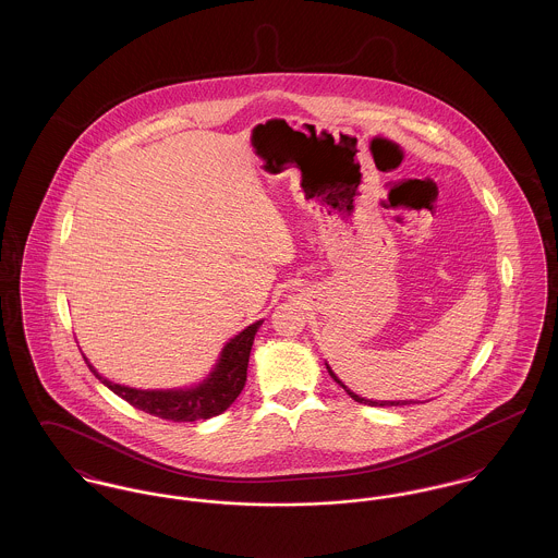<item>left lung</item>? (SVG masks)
Masks as SVG:
<instances>
[{
	"mask_svg": "<svg viewBox=\"0 0 558 558\" xmlns=\"http://www.w3.org/2000/svg\"><path fill=\"white\" fill-rule=\"evenodd\" d=\"M326 368H328V374H330V376H332V378H335V380L345 389L347 396L355 399V401H360V403H368V405H408V403H410V401H372V399L360 398V396H355L353 391H349V389H347L345 385L339 380V376H337L335 372L330 371V366H328V364H326Z\"/></svg>",
	"mask_w": 558,
	"mask_h": 558,
	"instance_id": "obj_1",
	"label": "left lung"
}]
</instances>
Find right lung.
<instances>
[{
    "label": "right lung",
    "instance_id": "add662e5",
    "mask_svg": "<svg viewBox=\"0 0 558 558\" xmlns=\"http://www.w3.org/2000/svg\"><path fill=\"white\" fill-rule=\"evenodd\" d=\"M264 319L246 326L234 339H230L221 349V355L215 364L211 374L196 387L190 389H171V391H142L132 389L125 385L110 383L105 376L94 371V366L87 362L89 371L100 378L112 393L132 403L133 408L144 410L153 416H159L173 423H194V421H207L221 412H226L246 383V368H248V355L255 341V335Z\"/></svg>",
    "mask_w": 558,
    "mask_h": 558
}]
</instances>
